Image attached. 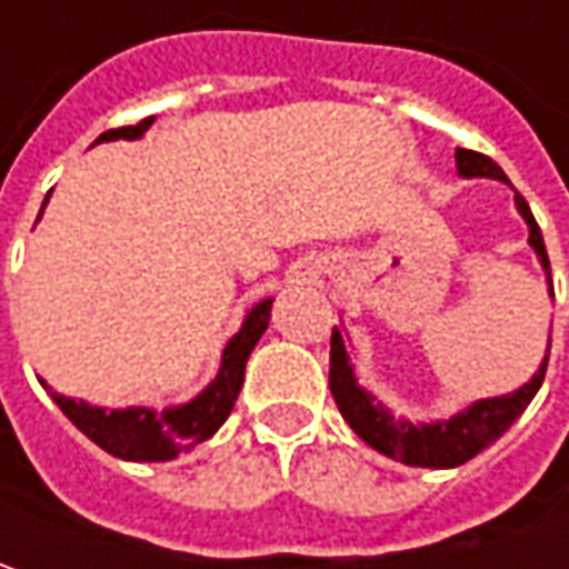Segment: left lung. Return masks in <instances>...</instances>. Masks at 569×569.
Segmentation results:
<instances>
[{
    "mask_svg": "<svg viewBox=\"0 0 569 569\" xmlns=\"http://www.w3.org/2000/svg\"><path fill=\"white\" fill-rule=\"evenodd\" d=\"M456 167L462 177H491V180L510 183L507 173L493 164L488 154H478L469 148H456ZM516 208L529 224V243L538 252V262L548 272V284H551V262H548L541 230L532 218V208L519 192H516ZM551 297H555V288H551ZM548 351H551V345H548ZM545 370H548V355H545L536 377L510 396L471 402L466 411L452 415L447 421L411 425L405 418H392L389 408H382V402H377L367 389L358 386L339 329H332V351H329V389L336 396L341 418L351 425V430L367 447H373L389 459H399L405 466H425V469H456V466L469 462L471 456H478L485 447H491L493 440H500L516 418L526 411V405L536 399L538 386L545 380Z\"/></svg>",
    "mask_w": 569,
    "mask_h": 569,
    "instance_id": "1",
    "label": "left lung"
}]
</instances>
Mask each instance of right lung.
<instances>
[{"label":"right lung","instance_id":"1","mask_svg":"<svg viewBox=\"0 0 569 569\" xmlns=\"http://www.w3.org/2000/svg\"><path fill=\"white\" fill-rule=\"evenodd\" d=\"M148 126H151V117L136 122V126L107 129L98 142L142 139V132ZM43 206H47V199H43ZM269 317H272V297L269 300H259L250 313H247L240 332L228 341V348L221 355L218 377L208 382L192 402L177 405V408H164V411H154V408H113V411H107V408H98V405L66 399V396L53 392L43 380L40 382L53 396V402L62 408V415L88 440H94L100 449H107L110 456L129 459V462H167V459L180 456L183 449L206 443L208 437L228 421L230 408L237 402V392L243 386L247 358H250V351L256 348L259 336L269 329Z\"/></svg>","mask_w":569,"mask_h":569}]
</instances>
